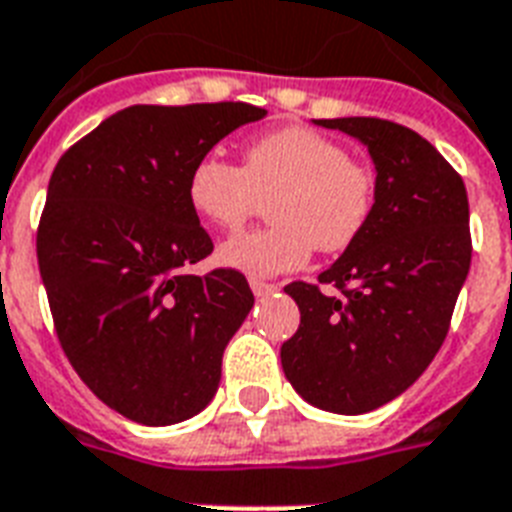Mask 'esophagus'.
<instances>
[{
    "instance_id": "1",
    "label": "esophagus",
    "mask_w": 512,
    "mask_h": 512,
    "mask_svg": "<svg viewBox=\"0 0 512 512\" xmlns=\"http://www.w3.org/2000/svg\"><path fill=\"white\" fill-rule=\"evenodd\" d=\"M249 286H252V292H255L257 297L273 294L278 289V284H270V281H263V278H252V281H249Z\"/></svg>"
}]
</instances>
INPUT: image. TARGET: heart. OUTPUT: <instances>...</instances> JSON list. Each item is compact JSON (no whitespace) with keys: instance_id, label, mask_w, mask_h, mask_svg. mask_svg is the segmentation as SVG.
<instances>
[{"instance_id":"1","label":"heart","mask_w":512,"mask_h":512,"mask_svg":"<svg viewBox=\"0 0 512 512\" xmlns=\"http://www.w3.org/2000/svg\"><path fill=\"white\" fill-rule=\"evenodd\" d=\"M186 197L199 218L236 231L268 202V228L231 236L220 260L249 276H278L336 255L363 236L376 210L378 176L342 141L305 126H286L244 147L242 165L205 155L194 162Z\"/></svg>"}]
</instances>
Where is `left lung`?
<instances>
[{
    "mask_svg": "<svg viewBox=\"0 0 512 512\" xmlns=\"http://www.w3.org/2000/svg\"><path fill=\"white\" fill-rule=\"evenodd\" d=\"M318 123L368 147L378 199L363 236L318 284L284 286L299 328L281 344V365L310 405L360 415L405 392L450 331L471 268L468 194L458 170L413 128L384 118ZM321 283L340 297L323 295Z\"/></svg>",
    "mask_w": 512,
    "mask_h": 512,
    "instance_id": "1",
    "label": "left lung"
}]
</instances>
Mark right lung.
<instances>
[{
  "label": "right lung",
  "mask_w": 512,
  "mask_h": 512,
  "mask_svg": "<svg viewBox=\"0 0 512 512\" xmlns=\"http://www.w3.org/2000/svg\"><path fill=\"white\" fill-rule=\"evenodd\" d=\"M263 115L247 102L134 105L54 165L36 231L54 331L83 384L131 421L197 415L255 305L239 270L189 273L213 239L186 181L223 136Z\"/></svg>",
  "instance_id": "add662e5"
}]
</instances>
